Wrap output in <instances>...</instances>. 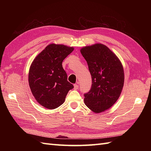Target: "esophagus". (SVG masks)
<instances>
[{"instance_id":"obj_1","label":"esophagus","mask_w":151,"mask_h":151,"mask_svg":"<svg viewBox=\"0 0 151 151\" xmlns=\"http://www.w3.org/2000/svg\"><path fill=\"white\" fill-rule=\"evenodd\" d=\"M74 88L75 89H78V84H74Z\"/></svg>"}]
</instances>
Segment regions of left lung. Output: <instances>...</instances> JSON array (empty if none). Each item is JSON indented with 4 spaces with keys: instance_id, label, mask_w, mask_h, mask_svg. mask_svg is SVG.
Instances as JSON below:
<instances>
[{
    "instance_id": "8db88e82",
    "label": "left lung",
    "mask_w": 151,
    "mask_h": 151,
    "mask_svg": "<svg viewBox=\"0 0 151 151\" xmlns=\"http://www.w3.org/2000/svg\"><path fill=\"white\" fill-rule=\"evenodd\" d=\"M81 52L92 78L91 89L84 94V103L95 113H101L119 97L124 81L123 67L117 56L103 44L84 47Z\"/></svg>"
}]
</instances>
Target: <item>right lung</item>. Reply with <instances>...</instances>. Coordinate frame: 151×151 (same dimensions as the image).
Returning a JSON list of instances; mask_svg holds the SVG:
<instances>
[{
    "label": "right lung",
    "mask_w": 151,
    "mask_h": 151,
    "mask_svg": "<svg viewBox=\"0 0 151 151\" xmlns=\"http://www.w3.org/2000/svg\"><path fill=\"white\" fill-rule=\"evenodd\" d=\"M74 50L72 47L50 44L32 63L28 83L38 103L48 109H55L65 100L67 93L74 88L67 81L62 62Z\"/></svg>",
    "instance_id": "right-lung-1"
}]
</instances>
